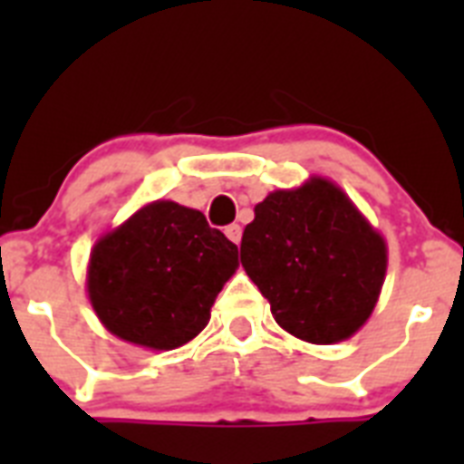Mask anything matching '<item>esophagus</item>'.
Returning <instances> with one entry per match:
<instances>
[{"instance_id":"obj_1","label":"esophagus","mask_w":464,"mask_h":464,"mask_svg":"<svg viewBox=\"0 0 464 464\" xmlns=\"http://www.w3.org/2000/svg\"><path fill=\"white\" fill-rule=\"evenodd\" d=\"M225 237H227L232 244H239V241H241V225H237V223L227 225V227H225Z\"/></svg>"}]
</instances>
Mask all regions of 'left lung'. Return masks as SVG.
I'll list each match as a JSON object with an SVG mask.
<instances>
[{
  "instance_id": "1",
  "label": "left lung",
  "mask_w": 464,
  "mask_h": 464,
  "mask_svg": "<svg viewBox=\"0 0 464 464\" xmlns=\"http://www.w3.org/2000/svg\"><path fill=\"white\" fill-rule=\"evenodd\" d=\"M241 265L283 330L337 343L374 311L388 248L342 188L311 179L257 204L241 237Z\"/></svg>"
}]
</instances>
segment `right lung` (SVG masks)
I'll return each mask as SVG.
<instances>
[{
    "label": "right lung",
    "instance_id": "obj_1",
    "mask_svg": "<svg viewBox=\"0 0 464 464\" xmlns=\"http://www.w3.org/2000/svg\"><path fill=\"white\" fill-rule=\"evenodd\" d=\"M237 267V246L202 211L160 199L94 244L88 295L111 334L171 351L207 327Z\"/></svg>",
    "mask_w": 464,
    "mask_h": 464
}]
</instances>
